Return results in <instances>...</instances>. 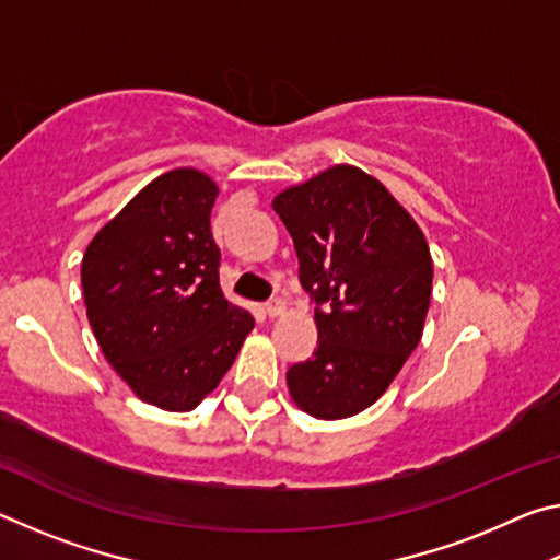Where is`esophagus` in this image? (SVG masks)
Masks as SVG:
<instances>
[{"instance_id":"obj_1","label":"esophagus","mask_w":560,"mask_h":560,"mask_svg":"<svg viewBox=\"0 0 560 560\" xmlns=\"http://www.w3.org/2000/svg\"><path fill=\"white\" fill-rule=\"evenodd\" d=\"M264 311H267L269 318H277L283 314V311H287V303H283L281 299H271L267 306H264Z\"/></svg>"}]
</instances>
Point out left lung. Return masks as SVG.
Listing matches in <instances>:
<instances>
[{
  "mask_svg": "<svg viewBox=\"0 0 560 560\" xmlns=\"http://www.w3.org/2000/svg\"><path fill=\"white\" fill-rule=\"evenodd\" d=\"M316 301L318 348L287 371L289 393L318 420L371 407L422 338L432 293L424 234L383 183L328 167L273 197Z\"/></svg>",
  "mask_w": 560,
  "mask_h": 560,
  "instance_id": "obj_1",
  "label": "left lung"
}]
</instances>
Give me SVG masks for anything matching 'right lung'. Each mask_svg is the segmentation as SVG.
Returning <instances> with one entry per match:
<instances>
[{
    "mask_svg": "<svg viewBox=\"0 0 560 560\" xmlns=\"http://www.w3.org/2000/svg\"><path fill=\"white\" fill-rule=\"evenodd\" d=\"M217 192L200 170H170L83 254V301L103 355L140 400L163 410L200 405L254 328L249 311L220 287L210 226Z\"/></svg>",
    "mask_w": 560,
    "mask_h": 560,
    "instance_id": "1",
    "label": "right lung"
}]
</instances>
